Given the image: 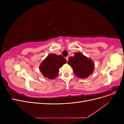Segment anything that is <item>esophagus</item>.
Wrapping results in <instances>:
<instances>
[{
	"instance_id": "esophagus-1",
	"label": "esophagus",
	"mask_w": 124,
	"mask_h": 124,
	"mask_svg": "<svg viewBox=\"0 0 124 124\" xmlns=\"http://www.w3.org/2000/svg\"><path fill=\"white\" fill-rule=\"evenodd\" d=\"M66 60H67V61L68 62V59H69V57H68V56H67V57H66Z\"/></svg>"
}]
</instances>
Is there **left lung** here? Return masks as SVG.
Wrapping results in <instances>:
<instances>
[{"instance_id": "obj_1", "label": "left lung", "mask_w": 124, "mask_h": 124, "mask_svg": "<svg viewBox=\"0 0 124 124\" xmlns=\"http://www.w3.org/2000/svg\"><path fill=\"white\" fill-rule=\"evenodd\" d=\"M68 64L72 67L76 76L80 78H88L95 69V63L93 60L80 52L74 53V56L70 57Z\"/></svg>"}]
</instances>
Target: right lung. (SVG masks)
Here are the masks:
<instances>
[{"instance_id":"1","label":"right lung","mask_w":124,"mask_h":124,"mask_svg":"<svg viewBox=\"0 0 124 124\" xmlns=\"http://www.w3.org/2000/svg\"><path fill=\"white\" fill-rule=\"evenodd\" d=\"M66 63V59L62 55L50 54L41 62L39 70L45 78L53 80L58 76L59 68Z\"/></svg>"}]
</instances>
